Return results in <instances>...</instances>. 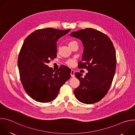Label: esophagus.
Here are the masks:
<instances>
[{"instance_id":"1","label":"esophagus","mask_w":135,"mask_h":135,"mask_svg":"<svg viewBox=\"0 0 135 135\" xmlns=\"http://www.w3.org/2000/svg\"><path fill=\"white\" fill-rule=\"evenodd\" d=\"M70 75L71 77H74L75 76V71L73 69L71 70V73H70Z\"/></svg>"}]
</instances>
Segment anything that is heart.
<instances>
[{"label": "heart", "mask_w": 135, "mask_h": 135, "mask_svg": "<svg viewBox=\"0 0 135 135\" xmlns=\"http://www.w3.org/2000/svg\"><path fill=\"white\" fill-rule=\"evenodd\" d=\"M75 43H77V42H76V41H71V42H69L68 45H69V47H70L71 45H74V44H75ZM73 63H74V60H72V59H70V60H68L67 62V64L68 65H69V66H71V65L73 64Z\"/></svg>", "instance_id": "obj_1"}]
</instances>
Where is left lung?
Instances as JSON below:
<instances>
[{"mask_svg":"<svg viewBox=\"0 0 135 135\" xmlns=\"http://www.w3.org/2000/svg\"><path fill=\"white\" fill-rule=\"evenodd\" d=\"M70 36L82 42L83 54L81 68H86L84 77L75 73L80 85L74 90L76 98L80 102L92 104L100 101L107 94L113 81L117 65L114 45L104 33L92 28L71 32Z\"/></svg>","mask_w":135,"mask_h":135,"instance_id":"left-lung-1","label":"left lung"}]
</instances>
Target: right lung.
I'll return each instance as SVG.
<instances>
[{
  "label": "right lung",
  "instance_id": "obj_1",
  "mask_svg": "<svg viewBox=\"0 0 135 135\" xmlns=\"http://www.w3.org/2000/svg\"><path fill=\"white\" fill-rule=\"evenodd\" d=\"M70 30L51 28L37 30L23 44L17 61L21 81L27 93L38 102L54 100L70 78L68 67L62 66L53 70L47 65L56 57L57 40Z\"/></svg>",
  "mask_w": 135,
  "mask_h": 135
}]
</instances>
